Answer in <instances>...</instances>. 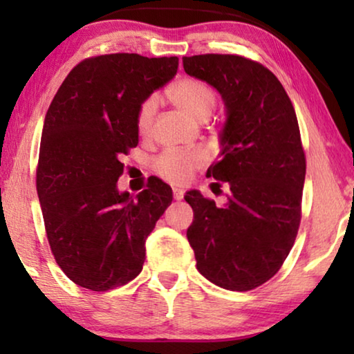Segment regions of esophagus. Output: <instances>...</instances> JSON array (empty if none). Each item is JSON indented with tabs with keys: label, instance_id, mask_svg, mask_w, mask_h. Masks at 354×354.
I'll return each instance as SVG.
<instances>
[{
	"label": "esophagus",
	"instance_id": "34e87169",
	"mask_svg": "<svg viewBox=\"0 0 354 354\" xmlns=\"http://www.w3.org/2000/svg\"><path fill=\"white\" fill-rule=\"evenodd\" d=\"M182 198H183V192L178 190V188H174V200L180 201Z\"/></svg>",
	"mask_w": 354,
	"mask_h": 354
}]
</instances>
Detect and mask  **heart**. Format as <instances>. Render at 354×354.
I'll return each mask as SVG.
<instances>
[{
    "label": "heart",
    "mask_w": 354,
    "mask_h": 354,
    "mask_svg": "<svg viewBox=\"0 0 354 354\" xmlns=\"http://www.w3.org/2000/svg\"><path fill=\"white\" fill-rule=\"evenodd\" d=\"M171 98L177 108L185 111L193 119L206 120L216 108L217 96L214 88L205 80L185 77L177 80L171 88ZM158 111L156 96H148L138 106L137 130L140 135L151 132V125ZM207 162V153L201 148L193 149H166L154 159L153 169L159 177L172 185H183L193 174Z\"/></svg>",
    "instance_id": "heart-1"
}]
</instances>
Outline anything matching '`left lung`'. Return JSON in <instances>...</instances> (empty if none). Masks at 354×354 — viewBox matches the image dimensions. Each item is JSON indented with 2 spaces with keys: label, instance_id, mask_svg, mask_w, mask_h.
I'll return each instance as SVG.
<instances>
[{
  "label": "left lung",
  "instance_id": "left-lung-1",
  "mask_svg": "<svg viewBox=\"0 0 354 354\" xmlns=\"http://www.w3.org/2000/svg\"><path fill=\"white\" fill-rule=\"evenodd\" d=\"M183 69L224 100L222 158L206 176L230 188L224 207L196 190L187 193L193 209L187 239L201 275L248 292L279 272L298 234L306 158L297 114L277 77L248 57L185 56Z\"/></svg>",
  "mask_w": 354,
  "mask_h": 354
}]
</instances>
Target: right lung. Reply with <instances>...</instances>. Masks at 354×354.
<instances>
[{
	"instance_id": "obj_1",
	"label": "right lung",
	"mask_w": 354,
	"mask_h": 354,
	"mask_svg": "<svg viewBox=\"0 0 354 354\" xmlns=\"http://www.w3.org/2000/svg\"><path fill=\"white\" fill-rule=\"evenodd\" d=\"M178 57L93 56L69 72L43 124L37 192L56 263L80 287L133 280L145 240L172 203L159 178L132 198L118 190L120 156L138 145L140 103L177 74Z\"/></svg>"
}]
</instances>
